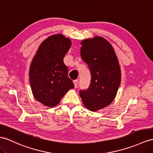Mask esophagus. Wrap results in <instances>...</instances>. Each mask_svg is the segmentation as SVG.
Segmentation results:
<instances>
[{
	"instance_id": "obj_1",
	"label": "esophagus",
	"mask_w": 153,
	"mask_h": 153,
	"mask_svg": "<svg viewBox=\"0 0 153 153\" xmlns=\"http://www.w3.org/2000/svg\"><path fill=\"white\" fill-rule=\"evenodd\" d=\"M74 82V88H77V85H78V83H79V81H78V80H75L73 81Z\"/></svg>"
}]
</instances>
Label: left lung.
I'll use <instances>...</instances> for the list:
<instances>
[{"label": "left lung", "mask_w": 153, "mask_h": 153, "mask_svg": "<svg viewBox=\"0 0 153 153\" xmlns=\"http://www.w3.org/2000/svg\"><path fill=\"white\" fill-rule=\"evenodd\" d=\"M80 55L88 64L91 83L79 94L91 111L102 109L113 101L121 82V70L113 47L107 40L96 36L81 42Z\"/></svg>", "instance_id": "obj_1"}]
</instances>
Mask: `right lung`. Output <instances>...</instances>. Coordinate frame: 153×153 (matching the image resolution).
Here are the masks:
<instances>
[{
  "instance_id": "1",
  "label": "right lung",
  "mask_w": 153,
  "mask_h": 153,
  "mask_svg": "<svg viewBox=\"0 0 153 153\" xmlns=\"http://www.w3.org/2000/svg\"><path fill=\"white\" fill-rule=\"evenodd\" d=\"M71 45V40L63 35L51 36L40 45L33 58L30 84L34 97L44 105L56 106L69 89L74 88L64 63Z\"/></svg>"
}]
</instances>
